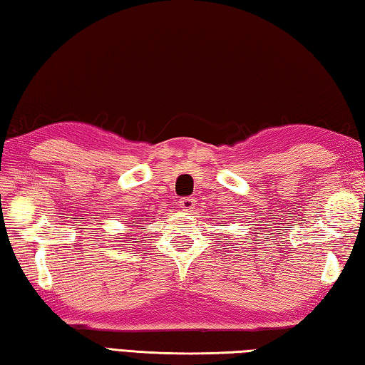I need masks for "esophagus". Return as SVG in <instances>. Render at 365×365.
<instances>
[{"label": "esophagus", "mask_w": 365, "mask_h": 365, "mask_svg": "<svg viewBox=\"0 0 365 365\" xmlns=\"http://www.w3.org/2000/svg\"><path fill=\"white\" fill-rule=\"evenodd\" d=\"M178 205H180L182 210H191V209H195L196 201H195V197L187 196V197H182V200L178 201Z\"/></svg>", "instance_id": "1"}]
</instances>
